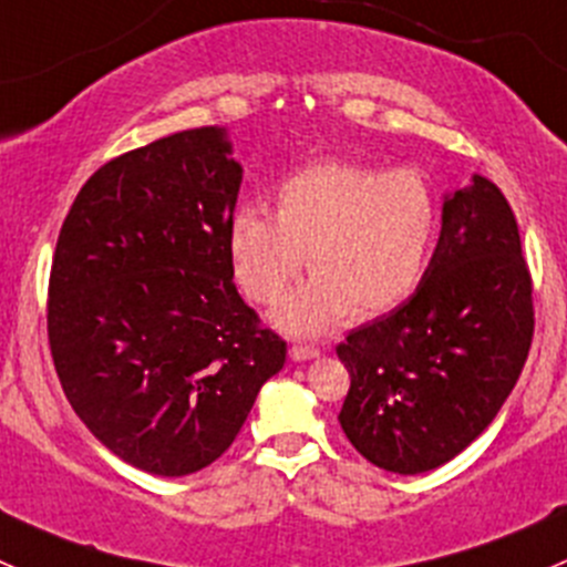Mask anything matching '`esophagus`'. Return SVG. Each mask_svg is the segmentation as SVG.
<instances>
[{"mask_svg": "<svg viewBox=\"0 0 567 567\" xmlns=\"http://www.w3.org/2000/svg\"><path fill=\"white\" fill-rule=\"evenodd\" d=\"M318 348L316 346H293L290 348V359L293 362H310V359L318 357Z\"/></svg>", "mask_w": 567, "mask_h": 567, "instance_id": "34e87169", "label": "esophagus"}]
</instances>
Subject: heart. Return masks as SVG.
I'll list each match as a JSON object with an SVG mask.
<instances>
[{
  "instance_id": "obj_1",
  "label": "heart",
  "mask_w": 567,
  "mask_h": 567,
  "mask_svg": "<svg viewBox=\"0 0 567 567\" xmlns=\"http://www.w3.org/2000/svg\"><path fill=\"white\" fill-rule=\"evenodd\" d=\"M277 205V214L238 205L227 238L238 282L257 305L277 301L310 251L316 274L274 310L290 334H320L351 310L379 316L409 299L442 227L436 188L414 167L318 162L282 181Z\"/></svg>"
}]
</instances>
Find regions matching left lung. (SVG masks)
<instances>
[{
	"instance_id": "1",
	"label": "left lung",
	"mask_w": 567,
	"mask_h": 567,
	"mask_svg": "<svg viewBox=\"0 0 567 567\" xmlns=\"http://www.w3.org/2000/svg\"><path fill=\"white\" fill-rule=\"evenodd\" d=\"M532 331L516 216L488 177L472 175L444 197L436 251L414 296L337 346L351 373L340 411L348 442L398 474L453 461L499 414Z\"/></svg>"
}]
</instances>
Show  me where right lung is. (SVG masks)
<instances>
[{"mask_svg": "<svg viewBox=\"0 0 567 567\" xmlns=\"http://www.w3.org/2000/svg\"><path fill=\"white\" fill-rule=\"evenodd\" d=\"M230 153L227 131L205 125L112 158L51 260L62 392L106 450L158 477L219 458L288 353L233 282L244 167Z\"/></svg>", "mask_w": 567, "mask_h": 567, "instance_id": "1", "label": "right lung"}]
</instances>
